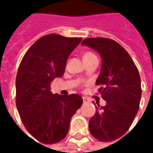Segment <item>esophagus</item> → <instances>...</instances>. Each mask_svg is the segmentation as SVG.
Segmentation results:
<instances>
[{"label":"esophagus","instance_id":"34e87169","mask_svg":"<svg viewBox=\"0 0 153 153\" xmlns=\"http://www.w3.org/2000/svg\"><path fill=\"white\" fill-rule=\"evenodd\" d=\"M82 99H83V102H84V103H87V102H88V98H87V97H82Z\"/></svg>","mask_w":153,"mask_h":153}]
</instances>
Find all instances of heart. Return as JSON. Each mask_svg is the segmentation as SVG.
<instances>
[{
    "mask_svg": "<svg viewBox=\"0 0 153 153\" xmlns=\"http://www.w3.org/2000/svg\"><path fill=\"white\" fill-rule=\"evenodd\" d=\"M94 56V54H92V53H89V52H88V53H86V54L84 55V57H88V56Z\"/></svg>",
    "mask_w": 153,
    "mask_h": 153,
    "instance_id": "obj_1",
    "label": "heart"
}]
</instances>
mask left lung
<instances>
[{"label": "left lung", "mask_w": 153, "mask_h": 153, "mask_svg": "<svg viewBox=\"0 0 153 153\" xmlns=\"http://www.w3.org/2000/svg\"><path fill=\"white\" fill-rule=\"evenodd\" d=\"M81 45L91 48L101 56L96 84L106 101L105 106L98 105L89 120V131L102 142L116 140L128 130L139 109L142 89L137 68L125 48L113 40L88 38Z\"/></svg>", "instance_id": "1"}]
</instances>
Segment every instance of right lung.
Wrapping results in <instances>:
<instances>
[{
    "label": "right lung",
    "instance_id": "right-lung-1",
    "mask_svg": "<svg viewBox=\"0 0 153 153\" xmlns=\"http://www.w3.org/2000/svg\"><path fill=\"white\" fill-rule=\"evenodd\" d=\"M81 38L48 34L25 54L16 79V108L27 131L46 144L58 143L68 133L82 97L52 94L51 81L65 74L67 59Z\"/></svg>",
    "mask_w": 153,
    "mask_h": 153
}]
</instances>
